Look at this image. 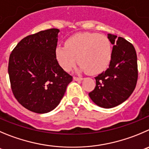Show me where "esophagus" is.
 I'll return each instance as SVG.
<instances>
[{"label": "esophagus", "instance_id": "obj_1", "mask_svg": "<svg viewBox=\"0 0 149 149\" xmlns=\"http://www.w3.org/2000/svg\"><path fill=\"white\" fill-rule=\"evenodd\" d=\"M73 80L75 81H81L83 80V77H74Z\"/></svg>", "mask_w": 149, "mask_h": 149}]
</instances>
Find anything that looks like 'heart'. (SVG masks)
Instances as JSON below:
<instances>
[{"mask_svg":"<svg viewBox=\"0 0 149 149\" xmlns=\"http://www.w3.org/2000/svg\"><path fill=\"white\" fill-rule=\"evenodd\" d=\"M56 58L62 68L69 71L78 61L80 70L89 74H97L110 64L113 47L104 35L96 33H78L69 37L65 46H58Z\"/></svg>","mask_w":149,"mask_h":149,"instance_id":"b5f03b06","label":"heart"}]
</instances>
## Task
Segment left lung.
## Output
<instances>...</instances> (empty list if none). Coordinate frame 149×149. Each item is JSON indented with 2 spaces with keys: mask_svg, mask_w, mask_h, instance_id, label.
Returning <instances> with one entry per match:
<instances>
[{
  "mask_svg": "<svg viewBox=\"0 0 149 149\" xmlns=\"http://www.w3.org/2000/svg\"><path fill=\"white\" fill-rule=\"evenodd\" d=\"M113 45L109 67L96 79V86L88 93L92 101L104 108L121 104L135 88L138 77L137 53L132 44L122 37L108 34Z\"/></svg>",
  "mask_w": 149,
  "mask_h": 149,
  "instance_id": "1",
  "label": "left lung"
}]
</instances>
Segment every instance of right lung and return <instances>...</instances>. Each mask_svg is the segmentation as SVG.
Returning a JSON list of instances; mask_svg holds the SVG:
<instances>
[{"label": "right lung", "mask_w": 149, "mask_h": 149, "mask_svg": "<svg viewBox=\"0 0 149 149\" xmlns=\"http://www.w3.org/2000/svg\"><path fill=\"white\" fill-rule=\"evenodd\" d=\"M58 32L50 28L29 35L10 54L8 72L12 93L21 105L34 113L56 108L72 81L56 58Z\"/></svg>", "instance_id": "add662e5"}]
</instances>
